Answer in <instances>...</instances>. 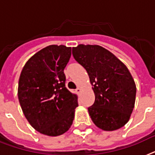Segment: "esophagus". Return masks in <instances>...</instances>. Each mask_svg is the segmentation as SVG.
I'll use <instances>...</instances> for the list:
<instances>
[{"mask_svg": "<svg viewBox=\"0 0 155 155\" xmlns=\"http://www.w3.org/2000/svg\"><path fill=\"white\" fill-rule=\"evenodd\" d=\"M81 91V88L78 87V88H77V89H76V92H77V93H80Z\"/></svg>", "mask_w": 155, "mask_h": 155, "instance_id": "1", "label": "esophagus"}]
</instances>
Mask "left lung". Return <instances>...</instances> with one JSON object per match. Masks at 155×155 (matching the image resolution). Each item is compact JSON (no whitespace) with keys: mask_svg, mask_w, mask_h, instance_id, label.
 <instances>
[{"mask_svg":"<svg viewBox=\"0 0 155 155\" xmlns=\"http://www.w3.org/2000/svg\"><path fill=\"white\" fill-rule=\"evenodd\" d=\"M73 56L86 70L95 93L88 108L93 122L104 131L126 124L135 106L136 86L124 64L108 50L97 45L73 47Z\"/></svg>","mask_w":155,"mask_h":155,"instance_id":"obj_1","label":"left lung"}]
</instances>
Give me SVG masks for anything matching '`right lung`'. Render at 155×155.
Returning a JSON list of instances; mask_svg holds the SVG:
<instances>
[{
	"instance_id": "obj_1",
	"label": "right lung",
	"mask_w": 155,
	"mask_h": 155,
	"mask_svg": "<svg viewBox=\"0 0 155 155\" xmlns=\"http://www.w3.org/2000/svg\"><path fill=\"white\" fill-rule=\"evenodd\" d=\"M70 56L71 47L48 46L31 58L20 74L21 108L30 124L43 135H62L74 118L78 97L66 89L64 74Z\"/></svg>"
}]
</instances>
